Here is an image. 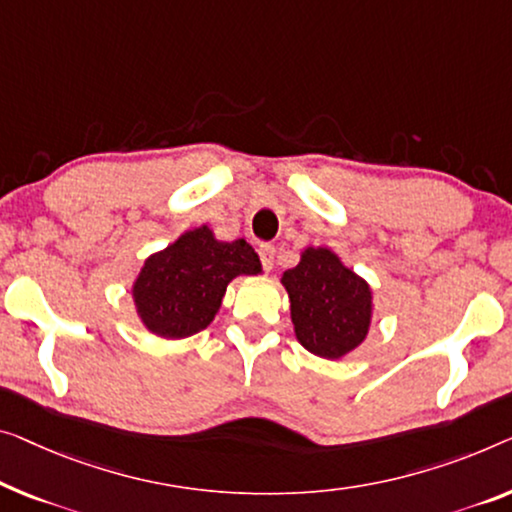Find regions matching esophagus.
Instances as JSON below:
<instances>
[{"label":"esophagus","mask_w":512,"mask_h":512,"mask_svg":"<svg viewBox=\"0 0 512 512\" xmlns=\"http://www.w3.org/2000/svg\"><path fill=\"white\" fill-rule=\"evenodd\" d=\"M259 259H262V266L266 271L273 269V259H276V248L271 246V243H262L259 246Z\"/></svg>","instance_id":"34e87169"}]
</instances>
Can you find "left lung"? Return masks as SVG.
Masks as SVG:
<instances>
[{
    "mask_svg": "<svg viewBox=\"0 0 512 512\" xmlns=\"http://www.w3.org/2000/svg\"><path fill=\"white\" fill-rule=\"evenodd\" d=\"M294 335L303 349L340 361L368 338L375 303L370 282L354 273L338 253L308 246L294 269L282 273Z\"/></svg>",
    "mask_w": 512,
    "mask_h": 512,
    "instance_id": "1",
    "label": "left lung"
}]
</instances>
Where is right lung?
Returning a JSON list of instances; mask_svg holds the SVG:
<instances>
[{"label":"right lung","instance_id":"right-lung-1","mask_svg":"<svg viewBox=\"0 0 512 512\" xmlns=\"http://www.w3.org/2000/svg\"><path fill=\"white\" fill-rule=\"evenodd\" d=\"M259 273L250 243L220 241L209 225L193 227L144 259L131 285L135 315L160 340L190 338L216 319L234 278Z\"/></svg>","mask_w":512,"mask_h":512}]
</instances>
